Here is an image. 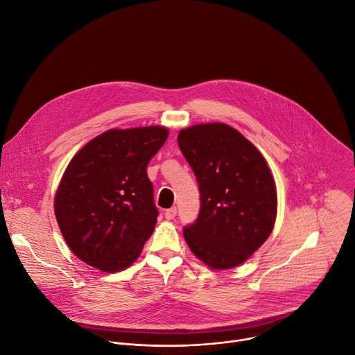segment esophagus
Instances as JSON below:
<instances>
[{
  "instance_id": "1",
  "label": "esophagus",
  "mask_w": 355,
  "mask_h": 355,
  "mask_svg": "<svg viewBox=\"0 0 355 355\" xmlns=\"http://www.w3.org/2000/svg\"><path fill=\"white\" fill-rule=\"evenodd\" d=\"M176 212H178L176 207H172V208H169V209H166V211H165V218H166L168 220H172V219H175Z\"/></svg>"
}]
</instances>
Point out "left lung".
I'll list each match as a JSON object with an SVG mask.
<instances>
[{"mask_svg":"<svg viewBox=\"0 0 355 355\" xmlns=\"http://www.w3.org/2000/svg\"><path fill=\"white\" fill-rule=\"evenodd\" d=\"M178 143L191 166L201 208L183 229L193 253L212 268H233L272 232L277 190L259 150L226 123H202L179 132Z\"/></svg>","mask_w":355,"mask_h":355,"instance_id":"1","label":"left lung"}]
</instances>
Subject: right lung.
<instances>
[{
	"label": "right lung",
	"instance_id": "add662e5",
	"mask_svg": "<svg viewBox=\"0 0 355 355\" xmlns=\"http://www.w3.org/2000/svg\"><path fill=\"white\" fill-rule=\"evenodd\" d=\"M166 137L162 126L110 129L70 161L55 214L69 248L87 264L116 272L139 257L158 216L146 169Z\"/></svg>",
	"mask_w": 355,
	"mask_h": 355
}]
</instances>
